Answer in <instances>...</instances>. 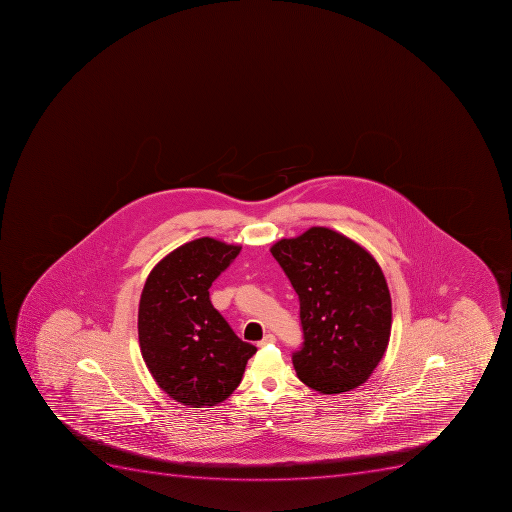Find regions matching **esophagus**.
Segmentation results:
<instances>
[{
	"mask_svg": "<svg viewBox=\"0 0 512 512\" xmlns=\"http://www.w3.org/2000/svg\"><path fill=\"white\" fill-rule=\"evenodd\" d=\"M275 344V335L274 334H266L262 337L261 342H259V347H266V345Z\"/></svg>",
	"mask_w": 512,
	"mask_h": 512,
	"instance_id": "1",
	"label": "esophagus"
}]
</instances>
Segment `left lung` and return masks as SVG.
<instances>
[{"label": "left lung", "instance_id": "obj_1", "mask_svg": "<svg viewBox=\"0 0 512 512\" xmlns=\"http://www.w3.org/2000/svg\"><path fill=\"white\" fill-rule=\"evenodd\" d=\"M300 300L298 378L321 394L352 391L370 378L391 337L383 271L363 246L331 228L311 227L271 248Z\"/></svg>", "mask_w": 512, "mask_h": 512}]
</instances>
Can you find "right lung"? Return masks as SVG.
<instances>
[{"label":"right lung","mask_w":512,"mask_h":512,"mask_svg":"<svg viewBox=\"0 0 512 512\" xmlns=\"http://www.w3.org/2000/svg\"><path fill=\"white\" fill-rule=\"evenodd\" d=\"M241 246L204 237L167 254L139 301L142 358L160 389L188 407L224 402L258 348L238 339L209 298L212 282Z\"/></svg>","instance_id":"obj_1"}]
</instances>
